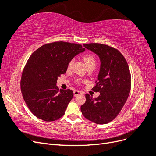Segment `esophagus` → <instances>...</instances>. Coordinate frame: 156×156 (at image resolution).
Here are the masks:
<instances>
[{
	"label": "esophagus",
	"mask_w": 156,
	"mask_h": 156,
	"mask_svg": "<svg viewBox=\"0 0 156 156\" xmlns=\"http://www.w3.org/2000/svg\"><path fill=\"white\" fill-rule=\"evenodd\" d=\"M81 94V91H79V90H74L73 91V94H74V96H77L78 95H79V94Z\"/></svg>",
	"instance_id": "1"
}]
</instances>
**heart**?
Masks as SVG:
<instances>
[{
    "label": "heart",
    "instance_id": "heart-1",
    "mask_svg": "<svg viewBox=\"0 0 156 156\" xmlns=\"http://www.w3.org/2000/svg\"><path fill=\"white\" fill-rule=\"evenodd\" d=\"M83 60L84 62L86 64V66L87 68L89 67H96V58L92 54H87L84 56ZM73 62V60H71L68 64V68H70L72 67V66Z\"/></svg>",
    "mask_w": 156,
    "mask_h": 156
}]
</instances>
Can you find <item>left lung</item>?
Returning <instances> with one entry per match:
<instances>
[{
  "label": "left lung",
  "instance_id": "8db88e82",
  "mask_svg": "<svg viewBox=\"0 0 156 156\" xmlns=\"http://www.w3.org/2000/svg\"><path fill=\"white\" fill-rule=\"evenodd\" d=\"M83 46L100 57V72L92 90L100 94L93 99L86 94V102L81 110L90 121L105 124L118 116L129 96L131 84L129 68L124 56L114 48L97 43Z\"/></svg>",
  "mask_w": 156,
  "mask_h": 156
}]
</instances>
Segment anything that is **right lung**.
<instances>
[{
    "mask_svg": "<svg viewBox=\"0 0 156 156\" xmlns=\"http://www.w3.org/2000/svg\"><path fill=\"white\" fill-rule=\"evenodd\" d=\"M84 51L80 44L55 41L42 45L30 55L22 73L21 90L35 116L51 122L64 115L73 92L59 90L56 82L66 72L69 61Z\"/></svg>",
    "mask_w": 156,
    "mask_h": 156,
    "instance_id": "add662e5",
    "label": "right lung"
}]
</instances>
